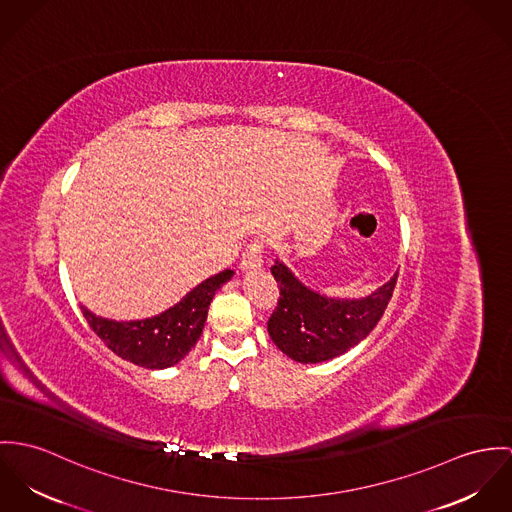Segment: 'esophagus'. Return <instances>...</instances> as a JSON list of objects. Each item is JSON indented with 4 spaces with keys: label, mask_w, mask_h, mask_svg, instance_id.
<instances>
[{
    "label": "esophagus",
    "mask_w": 512,
    "mask_h": 512,
    "mask_svg": "<svg viewBox=\"0 0 512 512\" xmlns=\"http://www.w3.org/2000/svg\"><path fill=\"white\" fill-rule=\"evenodd\" d=\"M261 265H263V243L257 239V241H251V243L245 247V251H243V255H241L239 267H241L243 271H247V269H257V267H261Z\"/></svg>",
    "instance_id": "obj_1"
}]
</instances>
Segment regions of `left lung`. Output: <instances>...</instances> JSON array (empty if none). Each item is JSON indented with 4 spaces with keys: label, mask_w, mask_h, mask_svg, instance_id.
I'll list each match as a JSON object with an SVG mask.
<instances>
[{
    "label": "left lung",
    "mask_w": 512,
    "mask_h": 512,
    "mask_svg": "<svg viewBox=\"0 0 512 512\" xmlns=\"http://www.w3.org/2000/svg\"><path fill=\"white\" fill-rule=\"evenodd\" d=\"M279 302L267 322L271 340L298 363H320L349 351L377 326L393 296L398 273L357 300L330 298L300 283L279 259L271 267Z\"/></svg>",
    "instance_id": "obj_1"
}]
</instances>
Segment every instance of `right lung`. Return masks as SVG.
<instances>
[{"label": "right lung", "instance_id": "obj_1", "mask_svg": "<svg viewBox=\"0 0 512 512\" xmlns=\"http://www.w3.org/2000/svg\"><path fill=\"white\" fill-rule=\"evenodd\" d=\"M233 271H222L192 288L178 304L159 316L133 322H115L82 308L94 334L121 359L145 367L167 369L182 361L200 340L208 308L218 288L228 283Z\"/></svg>", "mask_w": 512, "mask_h": 512}]
</instances>
